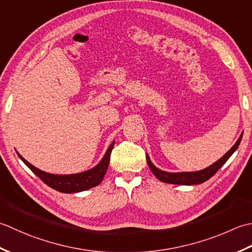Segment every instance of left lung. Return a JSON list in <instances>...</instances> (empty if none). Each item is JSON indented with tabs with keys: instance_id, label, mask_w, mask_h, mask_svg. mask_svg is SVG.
<instances>
[{
	"instance_id": "obj_1",
	"label": "left lung",
	"mask_w": 252,
	"mask_h": 252,
	"mask_svg": "<svg viewBox=\"0 0 252 252\" xmlns=\"http://www.w3.org/2000/svg\"><path fill=\"white\" fill-rule=\"evenodd\" d=\"M241 138H243V135L239 137V139L237 142L230 148V150L226 155L223 156L220 158L219 161L212 164L211 166H209L207 168L202 169V171H198V172H189V173H166L163 172L161 169L157 168L153 164L151 163L150 158L147 156V162L148 165L150 167L151 172L155 174V176L163 183H167V184H176V185H198L204 183L205 181H208L209 178H211L215 173H217L219 169L224 165V163L226 162L229 157L233 155V153L236 151V149L238 148L239 143L241 141Z\"/></svg>"
}]
</instances>
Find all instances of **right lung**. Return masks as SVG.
I'll return each instance as SVG.
<instances>
[{
	"label": "right lung",
	"mask_w": 252,
	"mask_h": 252,
	"mask_svg": "<svg viewBox=\"0 0 252 252\" xmlns=\"http://www.w3.org/2000/svg\"><path fill=\"white\" fill-rule=\"evenodd\" d=\"M113 147H114V142L107 149L104 158H102V161L94 168L84 173L71 174V175H54V174L40 171L39 168L34 167L32 164L26 161L22 156H18L26 165L32 169L44 184H47L48 186L60 192L70 193L87 190V189L97 186L102 182V179H103L106 173L107 166L110 164V157Z\"/></svg>",
	"instance_id": "add662e5"
}]
</instances>
